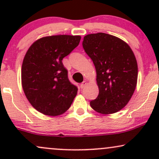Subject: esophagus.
<instances>
[{
	"label": "esophagus",
	"instance_id": "34e87169",
	"mask_svg": "<svg viewBox=\"0 0 159 159\" xmlns=\"http://www.w3.org/2000/svg\"><path fill=\"white\" fill-rule=\"evenodd\" d=\"M87 81H83V82H82V83L81 84V85H80V87H81V89H83L84 88V87H85V86L86 85H87Z\"/></svg>",
	"mask_w": 159,
	"mask_h": 159
}]
</instances>
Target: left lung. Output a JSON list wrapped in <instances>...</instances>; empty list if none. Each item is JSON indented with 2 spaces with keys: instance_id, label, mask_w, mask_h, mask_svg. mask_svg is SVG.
<instances>
[{
  "instance_id": "obj_1",
  "label": "left lung",
  "mask_w": 159,
  "mask_h": 159,
  "mask_svg": "<svg viewBox=\"0 0 159 159\" xmlns=\"http://www.w3.org/2000/svg\"><path fill=\"white\" fill-rule=\"evenodd\" d=\"M83 48L96 70L98 95L90 102L96 112L110 114L127 105L136 88L138 63L132 48L123 40L105 34L85 36Z\"/></svg>"
}]
</instances>
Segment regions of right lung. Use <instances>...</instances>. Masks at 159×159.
<instances>
[{"label":"right lung","mask_w":159,"mask_h":159,"mask_svg":"<svg viewBox=\"0 0 159 159\" xmlns=\"http://www.w3.org/2000/svg\"><path fill=\"white\" fill-rule=\"evenodd\" d=\"M80 36H45L28 48L21 66V84L36 110L58 116L70 107L78 88L69 81L62 60L78 46Z\"/></svg>","instance_id":"obj_1"}]
</instances>
